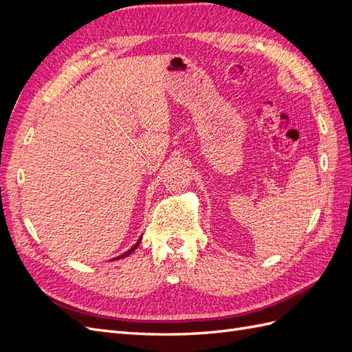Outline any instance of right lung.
Instances as JSON below:
<instances>
[{
	"label": "right lung",
	"instance_id": "add662e5",
	"mask_svg": "<svg viewBox=\"0 0 352 352\" xmlns=\"http://www.w3.org/2000/svg\"><path fill=\"white\" fill-rule=\"evenodd\" d=\"M141 239H142V236H141L140 239H138V242H136V243L133 245V247H132L131 250H127L126 252H123L122 255H119V257H116V258H113L111 261H114V260H120V258H124V257H127V255H131V254H132V252H133V251H135V250L138 248V245H140V243H141Z\"/></svg>",
	"mask_w": 352,
	"mask_h": 352
}]
</instances>
